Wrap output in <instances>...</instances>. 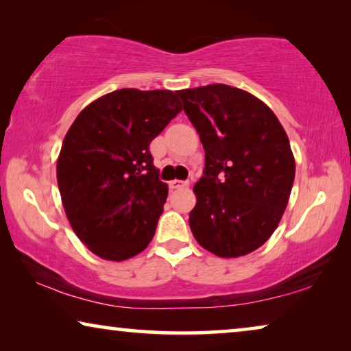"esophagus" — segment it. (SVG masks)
<instances>
[{"instance_id": "34e87169", "label": "esophagus", "mask_w": 351, "mask_h": 351, "mask_svg": "<svg viewBox=\"0 0 351 351\" xmlns=\"http://www.w3.org/2000/svg\"><path fill=\"white\" fill-rule=\"evenodd\" d=\"M187 186H189V181H181V180L170 181L171 189H181V187H187Z\"/></svg>"}]
</instances>
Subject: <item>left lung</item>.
Wrapping results in <instances>:
<instances>
[{
	"instance_id": "1",
	"label": "left lung",
	"mask_w": 351,
	"mask_h": 351,
	"mask_svg": "<svg viewBox=\"0 0 351 351\" xmlns=\"http://www.w3.org/2000/svg\"><path fill=\"white\" fill-rule=\"evenodd\" d=\"M205 148L189 226L217 257L254 252L279 226L295 181L289 137L265 102L222 83L176 91Z\"/></svg>"
}]
</instances>
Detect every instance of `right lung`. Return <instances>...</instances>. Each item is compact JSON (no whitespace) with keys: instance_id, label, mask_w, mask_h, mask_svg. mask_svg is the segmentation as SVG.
I'll use <instances>...</instances> for the list:
<instances>
[{"instance_id":"right-lung-1","label":"right lung","mask_w":351,"mask_h":351,"mask_svg":"<svg viewBox=\"0 0 351 351\" xmlns=\"http://www.w3.org/2000/svg\"><path fill=\"white\" fill-rule=\"evenodd\" d=\"M181 110L173 91L123 88L83 108L67 130L56 164L62 206L97 257L128 260L153 239L169 187L149 143Z\"/></svg>"}]
</instances>
